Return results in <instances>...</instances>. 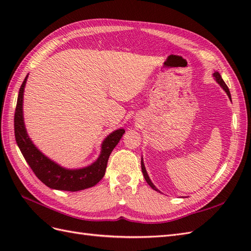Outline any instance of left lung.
<instances>
[{
  "instance_id": "1",
  "label": "left lung",
  "mask_w": 251,
  "mask_h": 251,
  "mask_svg": "<svg viewBox=\"0 0 251 251\" xmlns=\"http://www.w3.org/2000/svg\"><path fill=\"white\" fill-rule=\"evenodd\" d=\"M212 76H214L215 80L219 83L220 87H221V88L225 91L226 94H227V96H228V98H229V100H231V95H230V92H229V89H228V87L226 86V83L224 82V80H223V78L221 77V75H220V73H219L218 71H215L214 73H212ZM141 170H142L143 177H144V179H146V181L148 182V184H149L151 188L155 189L156 192L161 193V192L159 191V189L154 185V183H153V182H151V180L150 179V177H149V174H148V172H147V170H146V166H144V162H143V159H142V158H141Z\"/></svg>"
}]
</instances>
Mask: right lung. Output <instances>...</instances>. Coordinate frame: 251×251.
I'll use <instances>...</instances> for the list:
<instances>
[{"label":"right lung","instance_id":"1","mask_svg":"<svg viewBox=\"0 0 251 251\" xmlns=\"http://www.w3.org/2000/svg\"><path fill=\"white\" fill-rule=\"evenodd\" d=\"M27 79L28 74L20 88L17 109L14 113V135H16L18 147L25 160L35 176L45 185L52 189L78 192L96 185L103 178L109 157L125 134V128L113 131L103 139L100 146V154L93 163L79 169H67L47 157L40 149H37L27 133L24 112H23V101H24V91Z\"/></svg>","mask_w":251,"mask_h":251}]
</instances>
